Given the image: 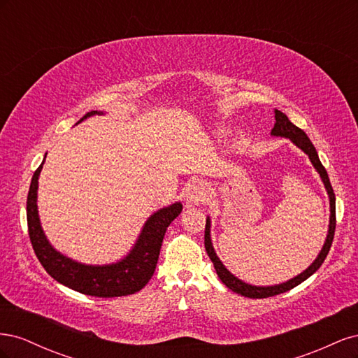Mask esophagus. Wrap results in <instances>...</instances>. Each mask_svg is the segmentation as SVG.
<instances>
[{"label": "esophagus", "instance_id": "obj_1", "mask_svg": "<svg viewBox=\"0 0 358 358\" xmlns=\"http://www.w3.org/2000/svg\"><path fill=\"white\" fill-rule=\"evenodd\" d=\"M208 196H209L208 183H204L203 180H194L187 188V204L196 206L208 199Z\"/></svg>", "mask_w": 358, "mask_h": 358}]
</instances>
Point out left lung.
Masks as SVG:
<instances>
[{"instance_id":"1","label":"left lung","mask_w":358,"mask_h":358,"mask_svg":"<svg viewBox=\"0 0 358 358\" xmlns=\"http://www.w3.org/2000/svg\"><path fill=\"white\" fill-rule=\"evenodd\" d=\"M275 127L272 128V134L273 137H285L289 138L292 143H294L299 149H301L303 152H305L310 162L313 169L318 171V175L324 183V188L327 191V196H329V201H330V218H329V231H327V237H326V242H324L320 254L317 255V258L313 259L312 264L303 270L301 273H299L297 276L288 279L287 282L282 284H276V285H251L245 282V280L239 279L237 276H234L229 268H227L222 262L220 259V257L216 255L215 252V248L212 243V237H210V216L206 218V229H204V248H206V252H208L209 258L212 259L213 267L216 270V273H218V278L222 280V284L230 288L231 291L237 292V294L249 297V299H266V297H272L276 294H280V292H285L289 291L291 288L297 287L299 284H301L303 280H306L309 276H312L313 273L317 272V270L321 267V264L324 263V259H326L329 251H330V246L333 242V236H334V229H336V199H334V192L331 188V183L329 179V175L326 169L321 164L320 157L315 146L312 145V142L309 140V137L305 134L303 129H300L299 127H296L292 124L289 119L287 117L285 113H282L280 110L275 109Z\"/></svg>"}]
</instances>
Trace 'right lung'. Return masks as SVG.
<instances>
[{
    "mask_svg": "<svg viewBox=\"0 0 358 358\" xmlns=\"http://www.w3.org/2000/svg\"><path fill=\"white\" fill-rule=\"evenodd\" d=\"M95 115H104V112H88L78 124ZM45 159L46 155L31 179L27 200L29 239L41 266L59 284L86 296L121 297L134 294L142 289L155 272L162 239H164L167 227L182 212V203L175 201L150 215L133 248L119 262L110 264L79 263L57 251L41 229L37 192L38 176Z\"/></svg>",
    "mask_w": 358,
    "mask_h": 358,
    "instance_id": "obj_1",
    "label": "right lung"
}]
</instances>
